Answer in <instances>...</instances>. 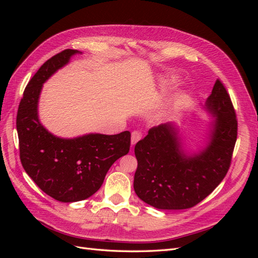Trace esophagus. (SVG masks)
I'll use <instances>...</instances> for the list:
<instances>
[{
    "label": "esophagus",
    "mask_w": 258,
    "mask_h": 258,
    "mask_svg": "<svg viewBox=\"0 0 258 258\" xmlns=\"http://www.w3.org/2000/svg\"><path fill=\"white\" fill-rule=\"evenodd\" d=\"M141 139V134L139 131H134L131 134V146H135Z\"/></svg>",
    "instance_id": "esophagus-1"
}]
</instances>
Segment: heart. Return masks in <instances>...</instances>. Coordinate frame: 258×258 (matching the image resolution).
Listing matches in <instances>:
<instances>
[{
    "label": "heart",
    "mask_w": 258,
    "mask_h": 258,
    "mask_svg": "<svg viewBox=\"0 0 258 258\" xmlns=\"http://www.w3.org/2000/svg\"><path fill=\"white\" fill-rule=\"evenodd\" d=\"M188 102V96L185 92H181L171 99L169 102L163 106L161 110L154 116V120L156 123L165 122L171 118L175 117Z\"/></svg>",
    "instance_id": "obj_1"
}]
</instances>
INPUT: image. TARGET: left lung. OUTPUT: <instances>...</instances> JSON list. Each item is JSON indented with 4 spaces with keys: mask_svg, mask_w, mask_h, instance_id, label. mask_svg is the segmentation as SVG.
Returning a JSON list of instances; mask_svg holds the SVG:
<instances>
[{
    "mask_svg": "<svg viewBox=\"0 0 258 258\" xmlns=\"http://www.w3.org/2000/svg\"><path fill=\"white\" fill-rule=\"evenodd\" d=\"M201 108L212 120L198 151L187 148L177 122L152 128L137 143L134 188L145 204L160 210L189 209L209 196L227 173L238 123L221 81L215 82Z\"/></svg>",
    "mask_w": 258,
    "mask_h": 258,
    "instance_id": "8db88e82",
    "label": "left lung"
}]
</instances>
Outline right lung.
Listing matches in <instances>:
<instances>
[{"label":"right lung","mask_w":258,"mask_h":258,"mask_svg":"<svg viewBox=\"0 0 258 258\" xmlns=\"http://www.w3.org/2000/svg\"><path fill=\"white\" fill-rule=\"evenodd\" d=\"M79 53L82 51L66 49L46 61L27 85L17 113L22 167L45 194L61 202L92 196L103 184L108 169L130 147L129 131L61 138L40 121L38 100L43 84Z\"/></svg>","instance_id":"right-lung-1"}]
</instances>
